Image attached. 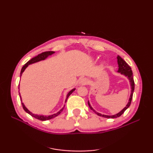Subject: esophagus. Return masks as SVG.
<instances>
[{
	"label": "esophagus",
	"mask_w": 153,
	"mask_h": 153,
	"mask_svg": "<svg viewBox=\"0 0 153 153\" xmlns=\"http://www.w3.org/2000/svg\"><path fill=\"white\" fill-rule=\"evenodd\" d=\"M87 83H88V80L86 78H84V77L79 80V83L81 85H86Z\"/></svg>",
	"instance_id": "esophagus-1"
}]
</instances>
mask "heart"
Returning <instances> with one entry per match:
<instances>
[{
    "mask_svg": "<svg viewBox=\"0 0 153 153\" xmlns=\"http://www.w3.org/2000/svg\"><path fill=\"white\" fill-rule=\"evenodd\" d=\"M104 65H105V63H104V62H102V63H101V66H103Z\"/></svg>",
    "mask_w": 153,
    "mask_h": 153,
    "instance_id": "heart-1",
    "label": "heart"
}]
</instances>
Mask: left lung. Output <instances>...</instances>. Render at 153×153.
<instances>
[{
    "label": "left lung",
    "mask_w": 153,
    "mask_h": 153,
    "mask_svg": "<svg viewBox=\"0 0 153 153\" xmlns=\"http://www.w3.org/2000/svg\"><path fill=\"white\" fill-rule=\"evenodd\" d=\"M117 62H118V70L117 71L118 73L120 74L123 75V76H126L127 78L129 79V82L130 83V86H131V93H130V96H129L128 102L126 106L123 108L121 111H120L118 113L114 115H105V114H102L98 112H97L96 110H94L92 106H91L89 101H88V105L90 107V108L93 110L94 112L96 113L97 115L104 117V118H118V117H120L121 116L122 114L126 110L128 109L129 106L131 105V100H132V97H133V94H134V89H135V83H134V76H133V72L132 70L131 69V68L129 67V65L126 62V61L123 60L122 58L120 57V56H117Z\"/></svg>",
    "instance_id": "1"
}]
</instances>
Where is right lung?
<instances>
[{
    "label": "right lung",
    "instance_id": "1",
    "mask_svg": "<svg viewBox=\"0 0 153 153\" xmlns=\"http://www.w3.org/2000/svg\"><path fill=\"white\" fill-rule=\"evenodd\" d=\"M55 53V52L54 51H47V52H44V53H41V54H38L37 56L33 57V58H31V59L30 60H29L25 64L24 66L22 67V70H21V72H20V77L22 76V75L23 74V72L25 71V70L26 69V68H27V66H29V65L30 64H34V63H36V62H40V61H42V60H45V59H47V58L49 56H51L52 54H53ZM18 89H19V87H18ZM76 90V88H74L73 89H71V91H70L68 93L67 95H66V100H65V102H66L67 101V99L68 97H69V96L71 95V93H72L74 91ZM19 97H20V100H21V102H22V106L23 108H24V110L25 112H26L27 113H28L29 114H30L31 116L34 117V118H37L38 120H41V121H45V120H51L52 118H55V117H56L57 116H58L62 112V111L65 105H64V106L59 111L57 112L55 114H51V115H40V114H33L32 113L31 111H30L27 108L26 106H25V105L24 104V102H22V97H21V95L20 93H19Z\"/></svg>",
    "mask_w": 153,
    "mask_h": 153
}]
</instances>
